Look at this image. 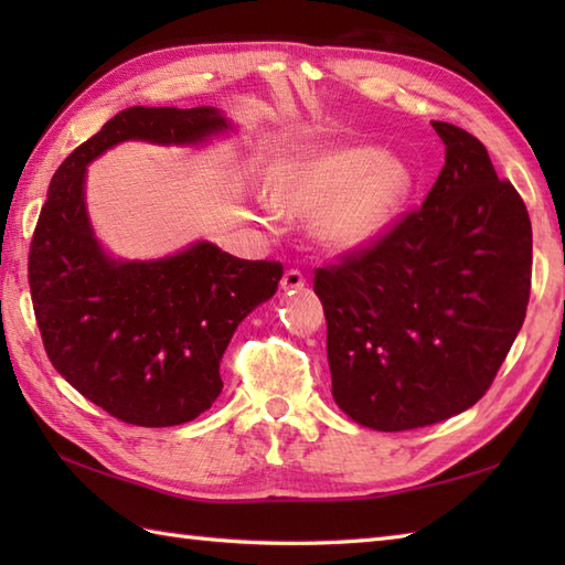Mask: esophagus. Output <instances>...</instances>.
Here are the masks:
<instances>
[{
    "instance_id": "34e87169",
    "label": "esophagus",
    "mask_w": 565,
    "mask_h": 565,
    "mask_svg": "<svg viewBox=\"0 0 565 565\" xmlns=\"http://www.w3.org/2000/svg\"><path fill=\"white\" fill-rule=\"evenodd\" d=\"M306 286V276L298 269H289L281 276V291H301Z\"/></svg>"
}]
</instances>
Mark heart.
I'll return each mask as SVG.
<instances>
[{"instance_id": "obj_1", "label": "heart", "mask_w": 565, "mask_h": 565, "mask_svg": "<svg viewBox=\"0 0 565 565\" xmlns=\"http://www.w3.org/2000/svg\"><path fill=\"white\" fill-rule=\"evenodd\" d=\"M267 191L279 211H318L313 231L320 243L350 252L391 225L411 196L413 172L401 158L366 146L316 148L281 164Z\"/></svg>"}]
</instances>
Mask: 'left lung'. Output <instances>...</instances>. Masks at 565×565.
<instances>
[{
	"instance_id": "8db88e82",
	"label": "left lung",
	"mask_w": 565,
	"mask_h": 565,
	"mask_svg": "<svg viewBox=\"0 0 565 565\" xmlns=\"http://www.w3.org/2000/svg\"><path fill=\"white\" fill-rule=\"evenodd\" d=\"M447 154L423 206L316 269L332 398L354 423L403 431L483 398L526 316L532 223L486 146L431 121Z\"/></svg>"
}]
</instances>
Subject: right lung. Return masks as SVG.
Wrapping results in <instances>:
<instances>
[{"label":"right lung","instance_id":"right-lung-1","mask_svg":"<svg viewBox=\"0 0 565 565\" xmlns=\"http://www.w3.org/2000/svg\"><path fill=\"white\" fill-rule=\"evenodd\" d=\"M231 128L213 106H130L70 152L47 186L29 252L35 322L57 374L121 423L172 427L209 411L227 342L276 294L284 267L206 239L162 259H114L87 215V164L126 140L199 146Z\"/></svg>","mask_w":565,"mask_h":565}]
</instances>
